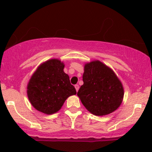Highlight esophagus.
<instances>
[{"instance_id": "obj_1", "label": "esophagus", "mask_w": 152, "mask_h": 152, "mask_svg": "<svg viewBox=\"0 0 152 152\" xmlns=\"http://www.w3.org/2000/svg\"><path fill=\"white\" fill-rule=\"evenodd\" d=\"M75 88H76V91H78V88H79V86H78V84H76L75 85Z\"/></svg>"}]
</instances>
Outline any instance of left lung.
Returning <instances> with one entry per match:
<instances>
[{
  "instance_id": "1",
  "label": "left lung",
  "mask_w": 152,
  "mask_h": 152,
  "mask_svg": "<svg viewBox=\"0 0 152 152\" xmlns=\"http://www.w3.org/2000/svg\"><path fill=\"white\" fill-rule=\"evenodd\" d=\"M83 81L77 95L91 114L105 116L121 105L124 94L121 82L102 62L94 61L85 64Z\"/></svg>"
}]
</instances>
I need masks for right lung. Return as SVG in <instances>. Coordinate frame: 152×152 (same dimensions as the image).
Segmentation results:
<instances>
[{
    "instance_id": "1",
    "label": "right lung",
    "mask_w": 152,
    "mask_h": 152,
    "mask_svg": "<svg viewBox=\"0 0 152 152\" xmlns=\"http://www.w3.org/2000/svg\"><path fill=\"white\" fill-rule=\"evenodd\" d=\"M64 64L58 59H50L41 64L28 83L27 94L32 106L46 114L57 112L66 99L76 95Z\"/></svg>"
}]
</instances>
